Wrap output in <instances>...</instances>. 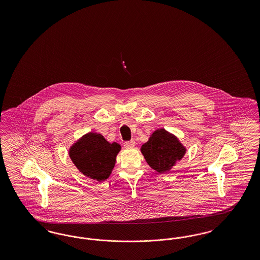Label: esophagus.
<instances>
[{
  "mask_svg": "<svg viewBox=\"0 0 260 260\" xmlns=\"http://www.w3.org/2000/svg\"><path fill=\"white\" fill-rule=\"evenodd\" d=\"M136 145V141L135 140H131V141H125L124 143V146L125 148H133Z\"/></svg>",
  "mask_w": 260,
  "mask_h": 260,
  "instance_id": "34e87169",
  "label": "esophagus"
}]
</instances>
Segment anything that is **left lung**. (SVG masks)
Instances as JSON below:
<instances>
[{"label": "left lung", "mask_w": 260, "mask_h": 260, "mask_svg": "<svg viewBox=\"0 0 260 260\" xmlns=\"http://www.w3.org/2000/svg\"><path fill=\"white\" fill-rule=\"evenodd\" d=\"M185 152L178 139L164 128L154 132L141 146V153L147 164L160 173H168L176 161L183 158Z\"/></svg>", "instance_id": "obj_1"}]
</instances>
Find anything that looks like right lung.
<instances>
[{
	"instance_id": "obj_1",
	"label": "right lung",
	"mask_w": 260,
	"mask_h": 260,
	"mask_svg": "<svg viewBox=\"0 0 260 260\" xmlns=\"http://www.w3.org/2000/svg\"><path fill=\"white\" fill-rule=\"evenodd\" d=\"M120 150V144L109 143L101 135L89 133L70 148L69 156L81 173L103 181L109 177Z\"/></svg>"
}]
</instances>
